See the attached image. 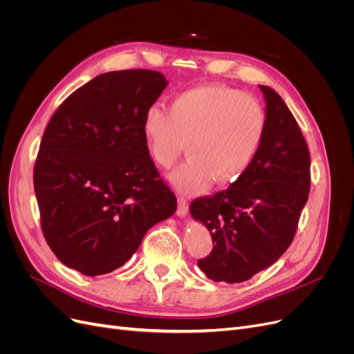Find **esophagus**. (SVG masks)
Wrapping results in <instances>:
<instances>
[{"mask_svg":"<svg viewBox=\"0 0 354 354\" xmlns=\"http://www.w3.org/2000/svg\"><path fill=\"white\" fill-rule=\"evenodd\" d=\"M178 207H177V216L178 217H186L187 212H189V203L186 199L183 198H178Z\"/></svg>","mask_w":354,"mask_h":354,"instance_id":"obj_1","label":"esophagus"}]
</instances>
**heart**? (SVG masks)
<instances>
[{
  "label": "heart",
  "instance_id": "1",
  "mask_svg": "<svg viewBox=\"0 0 354 354\" xmlns=\"http://www.w3.org/2000/svg\"><path fill=\"white\" fill-rule=\"evenodd\" d=\"M267 115L254 95L226 85H199L178 93L169 111L152 106L142 130L155 162L173 167L187 142L189 159L169 174V183L185 195L201 194L236 181L263 143Z\"/></svg>",
  "mask_w": 354,
  "mask_h": 354
}]
</instances>
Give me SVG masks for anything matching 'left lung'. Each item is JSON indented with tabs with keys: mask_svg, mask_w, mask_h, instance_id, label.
<instances>
[{
	"mask_svg": "<svg viewBox=\"0 0 354 354\" xmlns=\"http://www.w3.org/2000/svg\"><path fill=\"white\" fill-rule=\"evenodd\" d=\"M259 87L267 127L251 165L226 190L190 203L192 217L209 230L214 243L198 266L216 282L248 281L279 260L308 199L310 153L303 133L281 95Z\"/></svg>",
	"mask_w": 354,
	"mask_h": 354,
	"instance_id": "left-lung-1",
	"label": "left lung"
}]
</instances>
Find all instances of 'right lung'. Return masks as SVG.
Returning a JSON list of instances; mask_svg holds the SVG:
<instances>
[{"label": "right lung", "instance_id": "1", "mask_svg": "<svg viewBox=\"0 0 354 354\" xmlns=\"http://www.w3.org/2000/svg\"><path fill=\"white\" fill-rule=\"evenodd\" d=\"M168 81L160 72H106L63 102L39 145L34 189L44 238L85 276L111 273L177 199L159 178L142 122Z\"/></svg>", "mask_w": 354, "mask_h": 354}]
</instances>
